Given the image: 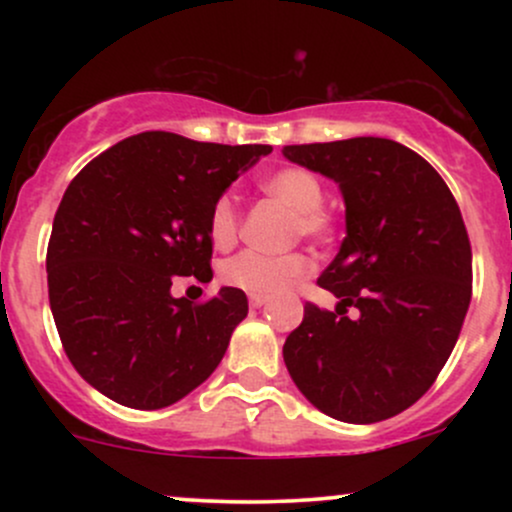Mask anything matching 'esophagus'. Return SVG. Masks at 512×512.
Masks as SVG:
<instances>
[{"label":"esophagus","instance_id":"esophagus-1","mask_svg":"<svg viewBox=\"0 0 512 512\" xmlns=\"http://www.w3.org/2000/svg\"><path fill=\"white\" fill-rule=\"evenodd\" d=\"M264 303H267V298L264 296H255V293L250 296V308H262Z\"/></svg>","mask_w":512,"mask_h":512}]
</instances>
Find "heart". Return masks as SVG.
Segmentation results:
<instances>
[{"mask_svg": "<svg viewBox=\"0 0 512 512\" xmlns=\"http://www.w3.org/2000/svg\"><path fill=\"white\" fill-rule=\"evenodd\" d=\"M262 190L269 197L284 202L293 211V216H296L293 233L322 238L330 231V216L322 211L325 190H322V182L315 173L298 166L274 170L272 175L262 180ZM238 228L240 209L236 197L221 195L209 214L211 245L216 250H228L236 243ZM308 267V257L301 255V252L274 257L264 255V252L245 250L226 262L221 276L228 286H236L245 293L272 296V293H281L289 289L291 284H296L308 272Z\"/></svg>", "mask_w": 512, "mask_h": 512, "instance_id": "obj_1", "label": "heart"}]
</instances>
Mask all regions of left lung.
Returning <instances> with one entry per match:
<instances>
[{"label": "left lung", "instance_id": "obj_1", "mask_svg": "<svg viewBox=\"0 0 512 512\" xmlns=\"http://www.w3.org/2000/svg\"><path fill=\"white\" fill-rule=\"evenodd\" d=\"M291 163L337 182L346 238L317 284L334 313L305 305L284 344L293 383L346 424L409 409L455 349L469 298L472 248L460 207L431 163L383 137L284 146ZM357 308V317L345 310Z\"/></svg>", "mask_w": 512, "mask_h": 512}]
</instances>
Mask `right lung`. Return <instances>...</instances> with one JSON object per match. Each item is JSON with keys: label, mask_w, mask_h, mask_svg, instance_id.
<instances>
[{"label": "right lung", "mask_w": 512, "mask_h": 512, "mask_svg": "<svg viewBox=\"0 0 512 512\" xmlns=\"http://www.w3.org/2000/svg\"><path fill=\"white\" fill-rule=\"evenodd\" d=\"M269 151L144 132L69 182L52 221L48 291L88 385L125 407L163 409L214 373L248 298L223 286L192 305L170 286L175 276L211 279V207Z\"/></svg>", "instance_id": "right-lung-1"}]
</instances>
